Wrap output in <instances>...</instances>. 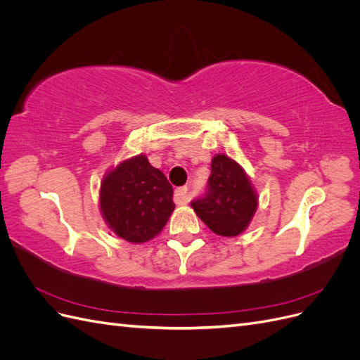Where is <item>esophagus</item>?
<instances>
[{"label": "esophagus", "instance_id": "34e87169", "mask_svg": "<svg viewBox=\"0 0 360 360\" xmlns=\"http://www.w3.org/2000/svg\"><path fill=\"white\" fill-rule=\"evenodd\" d=\"M174 200H176L177 204H184L189 201V191L188 188H179L176 189V193H174Z\"/></svg>", "mask_w": 360, "mask_h": 360}]
</instances>
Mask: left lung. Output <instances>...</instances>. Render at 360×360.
Segmentation results:
<instances>
[{
  "mask_svg": "<svg viewBox=\"0 0 360 360\" xmlns=\"http://www.w3.org/2000/svg\"><path fill=\"white\" fill-rule=\"evenodd\" d=\"M191 205L213 233L234 237L252 219L257 195L242 167L225 155H217L212 160L205 192Z\"/></svg>",
  "mask_w": 360,
  "mask_h": 360,
  "instance_id": "1",
  "label": "left lung"
}]
</instances>
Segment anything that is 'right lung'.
Here are the masks:
<instances>
[{
  "mask_svg": "<svg viewBox=\"0 0 360 360\" xmlns=\"http://www.w3.org/2000/svg\"><path fill=\"white\" fill-rule=\"evenodd\" d=\"M174 207L168 179L144 155L122 162L102 181L105 221L127 242L143 243L158 236Z\"/></svg>",
  "mask_w": 360,
  "mask_h": 360,
  "instance_id": "add662e5",
  "label": "right lung"
}]
</instances>
